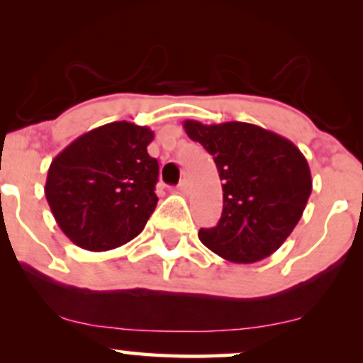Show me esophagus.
Wrapping results in <instances>:
<instances>
[{
    "label": "esophagus",
    "instance_id": "obj_1",
    "mask_svg": "<svg viewBox=\"0 0 363 363\" xmlns=\"http://www.w3.org/2000/svg\"><path fill=\"white\" fill-rule=\"evenodd\" d=\"M187 189H189V181H187V179H182L181 182H179V186H177V191L179 193H187Z\"/></svg>",
    "mask_w": 363,
    "mask_h": 363
}]
</instances>
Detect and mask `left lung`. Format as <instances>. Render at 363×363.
Listing matches in <instances>:
<instances>
[{
    "mask_svg": "<svg viewBox=\"0 0 363 363\" xmlns=\"http://www.w3.org/2000/svg\"><path fill=\"white\" fill-rule=\"evenodd\" d=\"M193 141L203 145L223 181V211L199 240L232 262L272 256L291 234L312 191L311 169L302 152L277 133L256 124H201L184 121Z\"/></svg>",
    "mask_w": 363,
    "mask_h": 363,
    "instance_id": "1",
    "label": "left lung"
}]
</instances>
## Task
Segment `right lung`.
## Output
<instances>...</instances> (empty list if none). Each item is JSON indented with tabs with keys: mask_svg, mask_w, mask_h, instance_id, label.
Instances as JSON below:
<instances>
[{
	"mask_svg": "<svg viewBox=\"0 0 363 363\" xmlns=\"http://www.w3.org/2000/svg\"><path fill=\"white\" fill-rule=\"evenodd\" d=\"M153 131L116 121L78 136L51 162L44 193L65 235L102 252L135 239L157 206Z\"/></svg>",
	"mask_w": 363,
	"mask_h": 363,
	"instance_id": "1",
	"label": "right lung"
}]
</instances>
